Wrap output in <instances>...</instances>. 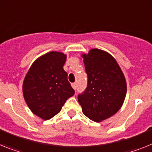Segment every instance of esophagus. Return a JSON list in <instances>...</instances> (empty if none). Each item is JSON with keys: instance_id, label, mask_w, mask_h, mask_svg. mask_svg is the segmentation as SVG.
Returning <instances> with one entry per match:
<instances>
[{"instance_id": "1", "label": "esophagus", "mask_w": 152, "mask_h": 152, "mask_svg": "<svg viewBox=\"0 0 152 152\" xmlns=\"http://www.w3.org/2000/svg\"><path fill=\"white\" fill-rule=\"evenodd\" d=\"M72 87L73 88V89H76V84L75 83H72Z\"/></svg>"}]
</instances>
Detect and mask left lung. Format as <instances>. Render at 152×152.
<instances>
[{
    "label": "left lung",
    "instance_id": "obj_1",
    "mask_svg": "<svg viewBox=\"0 0 152 152\" xmlns=\"http://www.w3.org/2000/svg\"><path fill=\"white\" fill-rule=\"evenodd\" d=\"M81 57L88 87L77 100L83 113L100 123L113 116L123 106L127 91L126 77L116 59L105 51L92 49Z\"/></svg>",
    "mask_w": 152,
    "mask_h": 152
}]
</instances>
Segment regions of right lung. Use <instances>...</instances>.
Returning a JSON list of instances; mask_svg holds the SVG:
<instances>
[{"instance_id":"right-lung-1","label":"right lung","mask_w":152,"mask_h":152,"mask_svg":"<svg viewBox=\"0 0 152 152\" xmlns=\"http://www.w3.org/2000/svg\"><path fill=\"white\" fill-rule=\"evenodd\" d=\"M67 56L49 52L35 60L23 83L24 100L33 113L48 120L61 111L75 91L63 66Z\"/></svg>"}]
</instances>
